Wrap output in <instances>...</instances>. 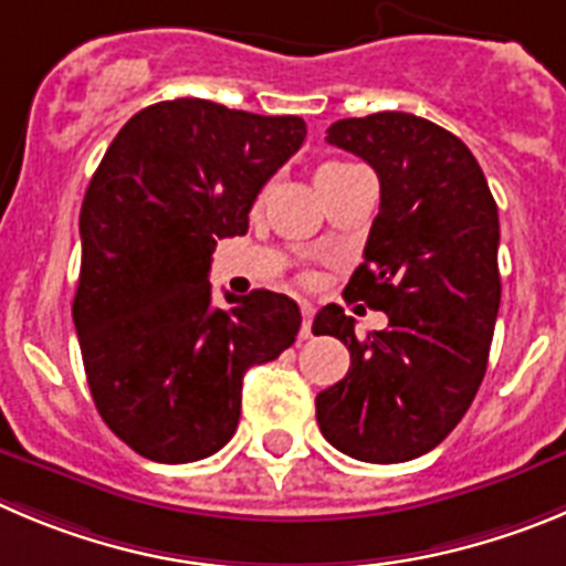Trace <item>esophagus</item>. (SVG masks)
<instances>
[{"instance_id": "34e87169", "label": "esophagus", "mask_w": 566, "mask_h": 566, "mask_svg": "<svg viewBox=\"0 0 566 566\" xmlns=\"http://www.w3.org/2000/svg\"><path fill=\"white\" fill-rule=\"evenodd\" d=\"M301 315H304V321H301V337L307 340V337L313 335V318H315V307L310 304V301H301Z\"/></svg>"}]
</instances>
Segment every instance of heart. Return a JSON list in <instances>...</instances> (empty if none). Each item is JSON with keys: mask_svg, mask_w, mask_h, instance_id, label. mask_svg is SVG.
<instances>
[{"mask_svg": "<svg viewBox=\"0 0 566 566\" xmlns=\"http://www.w3.org/2000/svg\"><path fill=\"white\" fill-rule=\"evenodd\" d=\"M329 167H340V161H332V164H324L321 170H329Z\"/></svg>", "mask_w": 566, "mask_h": 566, "instance_id": "b5f03b06", "label": "heart"}]
</instances>
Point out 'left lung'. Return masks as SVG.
Wrapping results in <instances>:
<instances>
[{
	"label": "left lung",
	"instance_id": "1",
	"mask_svg": "<svg viewBox=\"0 0 566 566\" xmlns=\"http://www.w3.org/2000/svg\"><path fill=\"white\" fill-rule=\"evenodd\" d=\"M326 142L379 178V214L366 262L343 295L388 315V329L355 332L337 304L315 335L348 348L352 366L315 399L326 441L368 463L436 450L472 405L500 310V218L478 158L441 125L402 114L337 119Z\"/></svg>",
	"mask_w": 566,
	"mask_h": 566
}]
</instances>
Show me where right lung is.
Segmentation results:
<instances>
[{"instance_id":"add662e5","label":"right lung","mask_w":566,"mask_h":566,"mask_svg":"<svg viewBox=\"0 0 566 566\" xmlns=\"http://www.w3.org/2000/svg\"><path fill=\"white\" fill-rule=\"evenodd\" d=\"M304 136L301 116L164 99L130 116L92 176L72 318L97 413L147 461L223 450L248 368L295 343L293 298L251 290L214 307L209 268Z\"/></svg>"}]
</instances>
